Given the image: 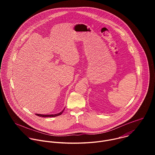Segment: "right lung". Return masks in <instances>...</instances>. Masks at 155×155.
Masks as SVG:
<instances>
[{
    "mask_svg": "<svg viewBox=\"0 0 155 155\" xmlns=\"http://www.w3.org/2000/svg\"><path fill=\"white\" fill-rule=\"evenodd\" d=\"M64 109L65 108H64V110H62V112H59V113H58V114H51V115H41V114H35L36 115H37V116H38V117H57V116H59V115H61L62 114V112H64Z\"/></svg>",
    "mask_w": 155,
    "mask_h": 155,
    "instance_id": "1",
    "label": "right lung"
}]
</instances>
